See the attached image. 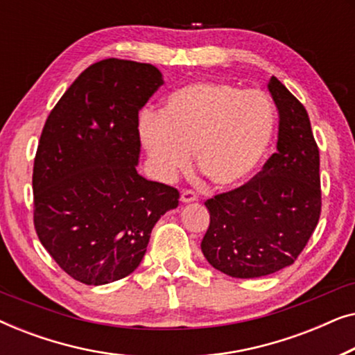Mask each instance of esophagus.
Returning <instances> with one entry per match:
<instances>
[{
    "label": "esophagus",
    "mask_w": 355,
    "mask_h": 355,
    "mask_svg": "<svg viewBox=\"0 0 355 355\" xmlns=\"http://www.w3.org/2000/svg\"><path fill=\"white\" fill-rule=\"evenodd\" d=\"M181 200H182L184 203H192V202H197L198 197H197V193L192 192V191H182V193H181Z\"/></svg>",
    "instance_id": "34e87169"
}]
</instances>
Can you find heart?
Returning a JSON list of instances; mask_svg holds the SVG:
<instances>
[{
  "mask_svg": "<svg viewBox=\"0 0 355 355\" xmlns=\"http://www.w3.org/2000/svg\"><path fill=\"white\" fill-rule=\"evenodd\" d=\"M275 106L261 90L226 82H193L174 90L162 113L145 111L139 135L155 173L171 179L196 166L213 186L245 181L263 159L275 130Z\"/></svg>",
  "mask_w": 355,
  "mask_h": 355,
  "instance_id": "heart-1",
  "label": "heart"
}]
</instances>
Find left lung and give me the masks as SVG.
I'll use <instances>...</instances> for the list:
<instances>
[{
	"instance_id": "8db88e82",
	"label": "left lung",
	"mask_w": 355,
	"mask_h": 355,
	"mask_svg": "<svg viewBox=\"0 0 355 355\" xmlns=\"http://www.w3.org/2000/svg\"><path fill=\"white\" fill-rule=\"evenodd\" d=\"M266 87L279 114L276 153L244 186L205 202L210 226L202 252L232 278H260L293 265L322 211L320 153L307 111L276 77Z\"/></svg>"
}]
</instances>
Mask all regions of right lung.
I'll use <instances>...</instances> for the list:
<instances>
[{"mask_svg":"<svg viewBox=\"0 0 355 355\" xmlns=\"http://www.w3.org/2000/svg\"><path fill=\"white\" fill-rule=\"evenodd\" d=\"M163 85L147 62L98 61L48 116L33 163V223L58 265L84 284L132 273L179 192L137 173L139 111Z\"/></svg>","mask_w":355,"mask_h":355,"instance_id":"1","label":"right lung"}]
</instances>
